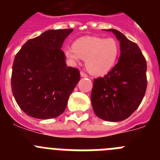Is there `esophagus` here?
I'll return each mask as SVG.
<instances>
[{
  "mask_svg": "<svg viewBox=\"0 0 160 160\" xmlns=\"http://www.w3.org/2000/svg\"><path fill=\"white\" fill-rule=\"evenodd\" d=\"M80 75H81V77H82V78H86V77H87V74H86V73H85L84 72H82V71L80 72Z\"/></svg>",
  "mask_w": 160,
  "mask_h": 160,
  "instance_id": "obj_1",
  "label": "esophagus"
}]
</instances>
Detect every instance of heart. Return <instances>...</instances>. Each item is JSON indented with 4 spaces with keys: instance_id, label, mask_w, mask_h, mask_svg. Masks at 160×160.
<instances>
[{
    "instance_id": "obj_1",
    "label": "heart",
    "mask_w": 160,
    "mask_h": 160,
    "mask_svg": "<svg viewBox=\"0 0 160 160\" xmlns=\"http://www.w3.org/2000/svg\"><path fill=\"white\" fill-rule=\"evenodd\" d=\"M66 58L76 64L86 59L85 66L90 74L103 76L112 70L120 53L118 42L114 38L83 37L73 42L71 49H65Z\"/></svg>"
}]
</instances>
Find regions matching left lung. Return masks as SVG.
<instances>
[{"mask_svg":"<svg viewBox=\"0 0 160 160\" xmlns=\"http://www.w3.org/2000/svg\"><path fill=\"white\" fill-rule=\"evenodd\" d=\"M120 43L118 63L103 78L94 79L91 103L94 114L109 122L128 118L140 105L147 89V62L135 42L116 29H107Z\"/></svg>","mask_w":160,"mask_h":160,"instance_id":"8db88e82","label":"left lung"}]
</instances>
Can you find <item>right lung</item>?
<instances>
[{
	"mask_svg": "<svg viewBox=\"0 0 160 160\" xmlns=\"http://www.w3.org/2000/svg\"><path fill=\"white\" fill-rule=\"evenodd\" d=\"M73 30L46 31L27 41L15 56L12 92L20 108L32 118L49 119L61 115L80 80L79 70L66 66L61 49Z\"/></svg>",
	"mask_w": 160,
	"mask_h": 160,
	"instance_id": "1",
	"label": "right lung"
}]
</instances>
